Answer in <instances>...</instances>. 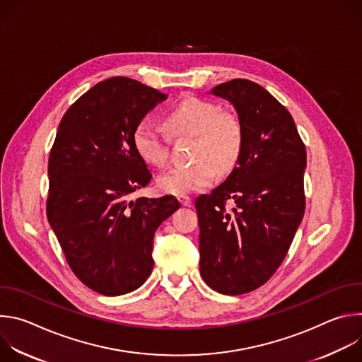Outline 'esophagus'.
Returning <instances> with one entry per match:
<instances>
[{"mask_svg":"<svg viewBox=\"0 0 362 362\" xmlns=\"http://www.w3.org/2000/svg\"><path fill=\"white\" fill-rule=\"evenodd\" d=\"M177 199H179V202H180L183 206H190V203H192V199H190V196H187V194H180V196H177Z\"/></svg>","mask_w":362,"mask_h":362,"instance_id":"esophagus-1","label":"esophagus"}]
</instances>
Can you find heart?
Wrapping results in <instances>:
<instances>
[{
	"instance_id": "b5f03b06",
	"label": "heart",
	"mask_w": 362,
	"mask_h": 362,
	"mask_svg": "<svg viewBox=\"0 0 362 362\" xmlns=\"http://www.w3.org/2000/svg\"><path fill=\"white\" fill-rule=\"evenodd\" d=\"M172 136H194L192 162L176 166L158 177L163 193L185 194L209 186L216 175L229 173L238 163L243 132L239 119L222 112L212 101L186 97L165 116ZM133 147L141 160L163 168L169 159V141L148 120H141L133 130Z\"/></svg>"
}]
</instances>
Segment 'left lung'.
I'll list each match as a JSON object with an SVG mask.
<instances>
[{
	"instance_id": "obj_1",
	"label": "left lung",
	"mask_w": 362,
	"mask_h": 362,
	"mask_svg": "<svg viewBox=\"0 0 362 362\" xmlns=\"http://www.w3.org/2000/svg\"><path fill=\"white\" fill-rule=\"evenodd\" d=\"M211 94L235 107L243 144L228 179L194 202L200 275L219 293L240 295L275 274L302 222L306 150L289 112L262 86L235 78Z\"/></svg>"
}]
</instances>
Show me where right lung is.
I'll return each mask as SVG.
<instances>
[{
	"label": "right lung",
	"mask_w": 362,
	"mask_h": 362,
	"mask_svg": "<svg viewBox=\"0 0 362 362\" xmlns=\"http://www.w3.org/2000/svg\"><path fill=\"white\" fill-rule=\"evenodd\" d=\"M166 98L133 78L100 81L66 112L49 153V226L76 276L106 296L144 284L154 232L180 208L175 196L130 199L151 179L133 130Z\"/></svg>",
	"instance_id": "right-lung-1"
}]
</instances>
